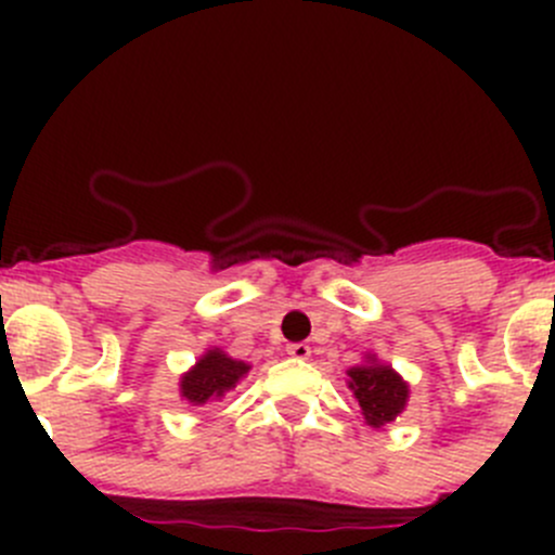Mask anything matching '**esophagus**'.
I'll return each mask as SVG.
<instances>
[{
  "instance_id": "obj_1",
  "label": "esophagus",
  "mask_w": 555,
  "mask_h": 555,
  "mask_svg": "<svg viewBox=\"0 0 555 555\" xmlns=\"http://www.w3.org/2000/svg\"><path fill=\"white\" fill-rule=\"evenodd\" d=\"M287 354L293 357V360H309V357H311V346L309 344H289L287 346Z\"/></svg>"
}]
</instances>
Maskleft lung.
I'll list each match as a JSON object with an SVG mask.
<instances>
[{
  "label": "left lung",
  "instance_id": "left-lung-1",
  "mask_svg": "<svg viewBox=\"0 0 555 555\" xmlns=\"http://www.w3.org/2000/svg\"><path fill=\"white\" fill-rule=\"evenodd\" d=\"M349 389L360 402L365 424L376 429L395 422L408 405V384L376 357H367L365 365L349 367Z\"/></svg>",
  "mask_w": 555,
  "mask_h": 555
}]
</instances>
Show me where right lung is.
<instances>
[{
  "instance_id": "1",
  "label": "right lung",
  "mask_w": 555,
  "mask_h": 555,
  "mask_svg": "<svg viewBox=\"0 0 555 555\" xmlns=\"http://www.w3.org/2000/svg\"><path fill=\"white\" fill-rule=\"evenodd\" d=\"M249 373V365L242 360H233L222 349H209L201 354V360L190 367L179 382V395L190 402V405H206L225 391L236 389V384Z\"/></svg>"
}]
</instances>
